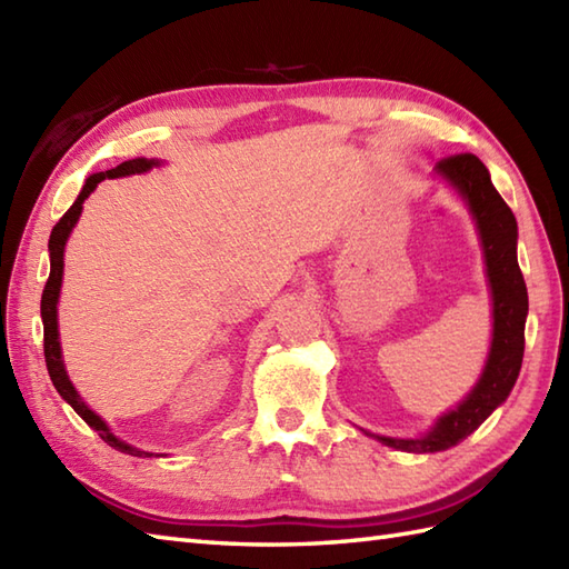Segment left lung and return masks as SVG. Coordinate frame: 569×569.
Returning <instances> with one entry per match:
<instances>
[{"instance_id": "left-lung-1", "label": "left lung", "mask_w": 569, "mask_h": 569, "mask_svg": "<svg viewBox=\"0 0 569 569\" xmlns=\"http://www.w3.org/2000/svg\"><path fill=\"white\" fill-rule=\"evenodd\" d=\"M435 173L459 192L477 224L491 288L493 330L487 365L481 369L475 389L465 396V401H459L452 410L435 420V426L426 435H420V438H386V435L365 430V435L377 438L386 447L416 455L450 450L475 432L509 398L518 371H521L528 316V291L516 259L518 224L511 208L493 188L487 166L475 153H459L442 159L435 166Z\"/></svg>"}]
</instances>
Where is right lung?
Segmentation results:
<instances>
[{
	"label": "right lung",
	"mask_w": 569,
	"mask_h": 569,
	"mask_svg": "<svg viewBox=\"0 0 569 569\" xmlns=\"http://www.w3.org/2000/svg\"><path fill=\"white\" fill-rule=\"evenodd\" d=\"M153 166H161V161H153V159H131L119 163L117 168H110V171H102V173H92L88 180H84V186L80 190L78 200L70 204V210L60 217L56 222L51 239H48V253H51V273H48V281L43 288V296H41V320H43V355H46V367L48 373H51V381L56 386V391L63 396V401L72 406V410L88 422V426L100 435V438L114 447V450L131 455V457H153V452H143L139 447H131L129 442L119 440L117 435L110 430V426L94 413V410L82 401L80 393L76 391V386L68 379V371L63 365V352H60V340H58V296H60V283H63V251H66V241L72 232V227L78 224L80 220V212H82V202L88 200L90 192L98 188V183H102L104 178H122V176H134V173H147L151 171ZM161 457V455H156Z\"/></svg>",
	"instance_id": "1"
}]
</instances>
